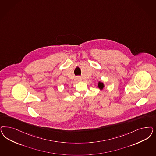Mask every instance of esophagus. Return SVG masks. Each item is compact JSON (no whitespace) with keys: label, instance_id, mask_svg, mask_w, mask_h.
<instances>
[{"label":"esophagus","instance_id":"34e87169","mask_svg":"<svg viewBox=\"0 0 156 156\" xmlns=\"http://www.w3.org/2000/svg\"><path fill=\"white\" fill-rule=\"evenodd\" d=\"M77 80L79 81H81L82 80V79H81L80 76H77Z\"/></svg>","mask_w":156,"mask_h":156}]
</instances>
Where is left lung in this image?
Here are the masks:
<instances>
[{
	"label": "left lung",
	"mask_w": 156,
	"mask_h": 156,
	"mask_svg": "<svg viewBox=\"0 0 156 156\" xmlns=\"http://www.w3.org/2000/svg\"><path fill=\"white\" fill-rule=\"evenodd\" d=\"M98 88L100 90H103L105 88V85L103 84V82L101 81H99L98 84Z\"/></svg>",
	"instance_id": "1"
}]
</instances>
